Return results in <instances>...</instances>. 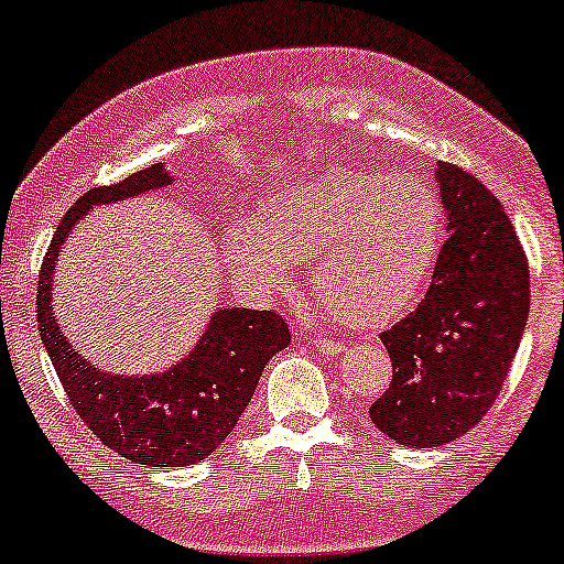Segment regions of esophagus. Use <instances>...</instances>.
Returning <instances> with one entry per match:
<instances>
[{
    "mask_svg": "<svg viewBox=\"0 0 564 564\" xmlns=\"http://www.w3.org/2000/svg\"><path fill=\"white\" fill-rule=\"evenodd\" d=\"M315 349L321 351V355H325V357H334V355H341V351H344V344L330 341V338H317V341H315Z\"/></svg>",
    "mask_w": 564,
    "mask_h": 564,
    "instance_id": "esophagus-1",
    "label": "esophagus"
}]
</instances>
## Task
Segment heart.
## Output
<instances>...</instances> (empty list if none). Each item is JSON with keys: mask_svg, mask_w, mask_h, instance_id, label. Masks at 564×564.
I'll return each instance as SVG.
<instances>
[{"mask_svg": "<svg viewBox=\"0 0 564 564\" xmlns=\"http://www.w3.org/2000/svg\"><path fill=\"white\" fill-rule=\"evenodd\" d=\"M444 241V209L417 175L328 171L289 183L262 215L230 223V268L257 289H283L312 257V289L341 323L383 325L429 286Z\"/></svg>", "mask_w": 564, "mask_h": 564, "instance_id": "obj_1", "label": "heart"}]
</instances>
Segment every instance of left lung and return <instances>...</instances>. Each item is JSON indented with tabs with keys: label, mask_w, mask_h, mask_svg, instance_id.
I'll use <instances>...</instances> for the list:
<instances>
[{
	"label": "left lung",
	"mask_w": 564,
	"mask_h": 564,
	"mask_svg": "<svg viewBox=\"0 0 564 564\" xmlns=\"http://www.w3.org/2000/svg\"><path fill=\"white\" fill-rule=\"evenodd\" d=\"M446 241L415 312L381 334L393 376L370 406L402 446H444L480 423L505 383L531 307L528 260L497 196L438 162Z\"/></svg>",
	"instance_id": "1"
}]
</instances>
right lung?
Returning <instances> with one entry per match:
<instances>
[{"label":"right lung","mask_w":564,"mask_h":564,"mask_svg":"<svg viewBox=\"0 0 564 564\" xmlns=\"http://www.w3.org/2000/svg\"><path fill=\"white\" fill-rule=\"evenodd\" d=\"M173 183L165 162H158L80 196L54 234L36 291L42 344L70 404L101 444L149 467H186L209 457L252 402L268 359L291 341L281 315L247 307H217L188 355L147 376L101 370L67 341L52 307V283L70 230L94 207L118 205Z\"/></svg>","instance_id":"add662e5"}]
</instances>
